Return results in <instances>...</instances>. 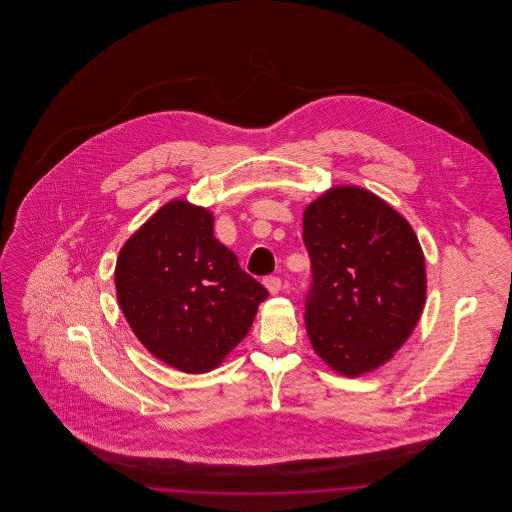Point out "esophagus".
Wrapping results in <instances>:
<instances>
[{
    "mask_svg": "<svg viewBox=\"0 0 512 512\" xmlns=\"http://www.w3.org/2000/svg\"><path fill=\"white\" fill-rule=\"evenodd\" d=\"M263 284H265V288H267L270 295H276V293L282 290V280L278 276H267L263 280Z\"/></svg>",
    "mask_w": 512,
    "mask_h": 512,
    "instance_id": "1",
    "label": "esophagus"
}]
</instances>
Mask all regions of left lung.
Masks as SVG:
<instances>
[{
    "label": "left lung",
    "mask_w": 512,
    "mask_h": 512,
    "mask_svg": "<svg viewBox=\"0 0 512 512\" xmlns=\"http://www.w3.org/2000/svg\"><path fill=\"white\" fill-rule=\"evenodd\" d=\"M313 284L305 326L318 357L357 378L409 340L426 301V263L413 226L359 186H336L303 213Z\"/></svg>",
    "instance_id": "left-lung-1"
}]
</instances>
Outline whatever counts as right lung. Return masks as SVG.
I'll list each match as a JSON object with an SVG mask.
<instances>
[{
	"label": "right lung",
	"mask_w": 512,
	"mask_h": 512,
	"mask_svg": "<svg viewBox=\"0 0 512 512\" xmlns=\"http://www.w3.org/2000/svg\"><path fill=\"white\" fill-rule=\"evenodd\" d=\"M213 213L172 199L122 245L115 288L147 351L188 374L209 372L244 340L268 292L213 236Z\"/></svg>",
	"instance_id": "right-lung-1"
}]
</instances>
